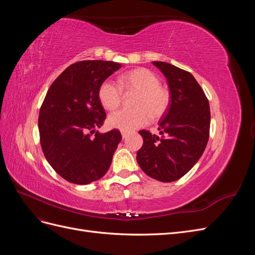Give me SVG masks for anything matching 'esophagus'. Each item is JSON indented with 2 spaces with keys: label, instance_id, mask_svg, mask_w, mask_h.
<instances>
[{
  "label": "esophagus",
  "instance_id": "1",
  "mask_svg": "<svg viewBox=\"0 0 255 255\" xmlns=\"http://www.w3.org/2000/svg\"><path fill=\"white\" fill-rule=\"evenodd\" d=\"M127 137H128V133H126V132H122V138H123V139H126Z\"/></svg>",
  "mask_w": 255,
  "mask_h": 255
}]
</instances>
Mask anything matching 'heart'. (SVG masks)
Masks as SVG:
<instances>
[{
    "label": "heart",
    "mask_w": 255,
    "mask_h": 255,
    "mask_svg": "<svg viewBox=\"0 0 255 255\" xmlns=\"http://www.w3.org/2000/svg\"><path fill=\"white\" fill-rule=\"evenodd\" d=\"M118 83L106 80L98 91L100 103L104 109L114 111L121 104L123 91L136 94L133 111L120 110L111 114L107 118L110 128L121 132H132L142 128L149 122L150 117L157 120L163 117L170 104V92L160 85V80L153 71L138 68L119 76Z\"/></svg>",
    "instance_id": "heart-1"
}]
</instances>
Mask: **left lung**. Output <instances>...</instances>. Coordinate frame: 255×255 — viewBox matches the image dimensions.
I'll use <instances>...</instances> for the list:
<instances>
[{
  "instance_id": "8db88e82",
  "label": "left lung",
  "mask_w": 255,
  "mask_h": 255,
  "mask_svg": "<svg viewBox=\"0 0 255 255\" xmlns=\"http://www.w3.org/2000/svg\"><path fill=\"white\" fill-rule=\"evenodd\" d=\"M166 76L170 104L159 120L160 136L139 130L143 144L137 152L138 165L160 182L181 179L202 156L210 137V103L190 72L164 61H153Z\"/></svg>"
}]
</instances>
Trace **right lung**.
<instances>
[{"mask_svg":"<svg viewBox=\"0 0 255 255\" xmlns=\"http://www.w3.org/2000/svg\"><path fill=\"white\" fill-rule=\"evenodd\" d=\"M120 68L114 61H78L52 83L43 100L38 118L41 149L51 167L68 182L86 185L110 169L122 137L116 128L95 132L106 118L98 91Z\"/></svg>","mask_w":255,"mask_h":255,"instance_id":"obj_1","label":"right lung"}]
</instances>
